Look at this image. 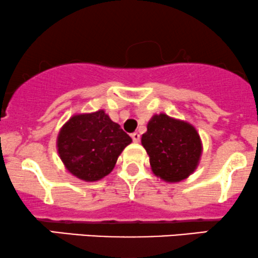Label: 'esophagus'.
Masks as SVG:
<instances>
[{
    "label": "esophagus",
    "instance_id": "esophagus-1",
    "mask_svg": "<svg viewBox=\"0 0 258 258\" xmlns=\"http://www.w3.org/2000/svg\"><path fill=\"white\" fill-rule=\"evenodd\" d=\"M131 137H132V140H134V142H135V143L140 142V138H141V136H140V134H137V132H134V134L131 135Z\"/></svg>",
    "mask_w": 258,
    "mask_h": 258
}]
</instances>
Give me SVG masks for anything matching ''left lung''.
<instances>
[{"label": "left lung", "instance_id": "8db88e82", "mask_svg": "<svg viewBox=\"0 0 258 258\" xmlns=\"http://www.w3.org/2000/svg\"><path fill=\"white\" fill-rule=\"evenodd\" d=\"M141 142L150 156L152 172L168 183L188 178L197 169L203 152L193 124L165 113L151 118Z\"/></svg>", "mask_w": 258, "mask_h": 258}]
</instances>
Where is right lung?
Segmentation results:
<instances>
[{
	"instance_id": "1",
	"label": "right lung",
	"mask_w": 258,
	"mask_h": 258,
	"mask_svg": "<svg viewBox=\"0 0 258 258\" xmlns=\"http://www.w3.org/2000/svg\"><path fill=\"white\" fill-rule=\"evenodd\" d=\"M132 138L104 110L78 113L64 123L56 148L65 168L77 178L96 181L112 172Z\"/></svg>"
}]
</instances>
